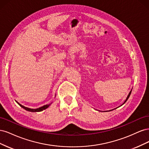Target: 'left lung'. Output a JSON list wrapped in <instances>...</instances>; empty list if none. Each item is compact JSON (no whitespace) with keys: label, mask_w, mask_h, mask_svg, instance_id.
<instances>
[{"label":"left lung","mask_w":149,"mask_h":149,"mask_svg":"<svg viewBox=\"0 0 149 149\" xmlns=\"http://www.w3.org/2000/svg\"><path fill=\"white\" fill-rule=\"evenodd\" d=\"M130 93H131V91H130V93H129V94H128V96H127V98H126V100H125V101H124V103H123V104H124V103H125V102H126V101H127V100H128V98H129V96H130Z\"/></svg>","instance_id":"8db88e82"}]
</instances>
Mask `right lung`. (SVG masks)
<instances>
[{
    "instance_id": "1",
    "label": "right lung",
    "mask_w": 149,
    "mask_h": 149,
    "mask_svg": "<svg viewBox=\"0 0 149 149\" xmlns=\"http://www.w3.org/2000/svg\"><path fill=\"white\" fill-rule=\"evenodd\" d=\"M16 102H17V101H16ZM17 103L19 104V105L20 107H22V108H24V109H25L26 111H30V112H40V111H43L44 109H47V108L50 105V104H46V105H45V106H42V107H40L38 108V109H30V108L26 107H25V106H24L21 105L20 104H19V102H17Z\"/></svg>"
}]
</instances>
